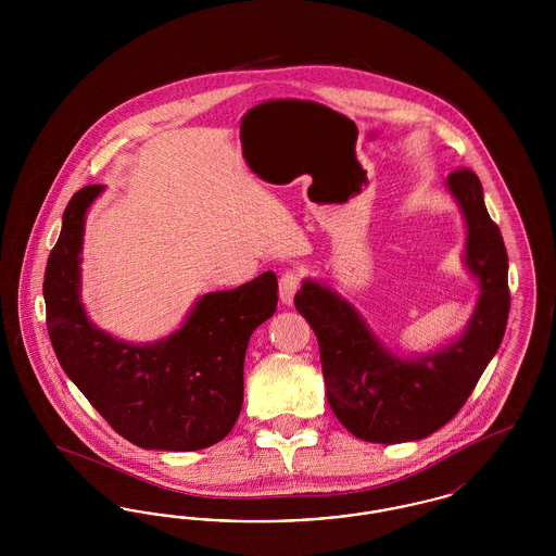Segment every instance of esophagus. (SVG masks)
<instances>
[{"instance_id": "esophagus-1", "label": "esophagus", "mask_w": 556, "mask_h": 556, "mask_svg": "<svg viewBox=\"0 0 556 556\" xmlns=\"http://www.w3.org/2000/svg\"><path fill=\"white\" fill-rule=\"evenodd\" d=\"M298 288H300V275H298L295 270L283 273L281 279H279V300H281L286 306H290Z\"/></svg>"}]
</instances>
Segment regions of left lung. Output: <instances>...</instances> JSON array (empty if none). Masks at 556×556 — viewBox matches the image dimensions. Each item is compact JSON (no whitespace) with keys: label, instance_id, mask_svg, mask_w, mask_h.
I'll use <instances>...</instances> for the list:
<instances>
[{"label":"left lung","instance_id":"left-lung-1","mask_svg":"<svg viewBox=\"0 0 556 556\" xmlns=\"http://www.w3.org/2000/svg\"><path fill=\"white\" fill-rule=\"evenodd\" d=\"M446 187L463 212V263L479 286L465 331L435 352L397 356L361 313L329 286L304 279L293 304L315 331L327 400L345 429L375 444L424 440L448 424L498 352L510 308L508 256L473 170L450 173Z\"/></svg>","mask_w":556,"mask_h":556}]
</instances>
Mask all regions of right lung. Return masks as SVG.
Returning <instances> with one entry per match:
<instances>
[{
    "mask_svg": "<svg viewBox=\"0 0 556 556\" xmlns=\"http://www.w3.org/2000/svg\"><path fill=\"white\" fill-rule=\"evenodd\" d=\"M104 186L79 189L62 216L43 281L48 331L68 379L108 425L148 450L208 448L238 421L250 336L277 311V277L204 293L186 323L150 344L93 325L80 302L85 214Z\"/></svg>",
    "mask_w": 556,
    "mask_h": 556,
    "instance_id": "add662e5",
    "label": "right lung"
}]
</instances>
